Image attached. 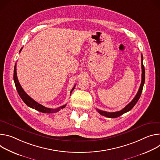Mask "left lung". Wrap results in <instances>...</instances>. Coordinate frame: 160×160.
<instances>
[{
	"instance_id": "left-lung-1",
	"label": "left lung",
	"mask_w": 160,
	"mask_h": 160,
	"mask_svg": "<svg viewBox=\"0 0 160 160\" xmlns=\"http://www.w3.org/2000/svg\"><path fill=\"white\" fill-rule=\"evenodd\" d=\"M141 65H142V81H141V84L140 86V88L138 89V91L137 93V95H135V97L133 98V99L126 106L125 108H123L122 110L119 111H117V112H106V111H101L99 110L98 109H97V111L98 112V113L103 116L108 117V118H118L121 115L125 114L128 111H130L133 107L135 106V105L137 103V102H138V99L140 97L142 92L143 90V86L145 82V69H144V66L143 65V56L141 54Z\"/></svg>"
}]
</instances>
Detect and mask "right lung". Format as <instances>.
<instances>
[{"mask_svg": "<svg viewBox=\"0 0 160 160\" xmlns=\"http://www.w3.org/2000/svg\"><path fill=\"white\" fill-rule=\"evenodd\" d=\"M23 48H22V49H20V52L22 51ZM13 79H14V84L16 86V88L17 90L18 93L20 97H21V98L22 99V100L24 102V103L28 105V107L34 109L35 110H37L41 112H43V113H55V112H58L60 109H63L65 108L66 104L64 105L61 106V107H59L57 109H50V108H48L44 107L42 105L38 103L36 101H35L34 100H33L30 96H28L25 92L23 90V88H22L18 79L17 78V74H16V64H15L14 65V74H13ZM75 86L73 87V88L72 89V90L70 91V93H72V91L74 90Z\"/></svg>", "mask_w": 160, "mask_h": 160, "instance_id": "1", "label": "right lung"}]
</instances>
